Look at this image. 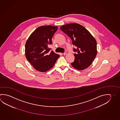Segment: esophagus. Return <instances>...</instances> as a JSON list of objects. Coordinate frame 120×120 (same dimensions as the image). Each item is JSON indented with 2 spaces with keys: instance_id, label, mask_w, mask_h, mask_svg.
Returning <instances> with one entry per match:
<instances>
[{
  "instance_id": "1",
  "label": "esophagus",
  "mask_w": 120,
  "mask_h": 120,
  "mask_svg": "<svg viewBox=\"0 0 120 120\" xmlns=\"http://www.w3.org/2000/svg\"><path fill=\"white\" fill-rule=\"evenodd\" d=\"M67 52H65V53H63V54H64V56H65V55H67Z\"/></svg>"
}]
</instances>
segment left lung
I'll list each match as a JSON object with an SVG mask.
<instances>
[{
  "mask_svg": "<svg viewBox=\"0 0 120 120\" xmlns=\"http://www.w3.org/2000/svg\"><path fill=\"white\" fill-rule=\"evenodd\" d=\"M60 30L70 37L74 49L75 60L71 63L74 68L82 70L89 67L97 54V43L94 38L84 26L77 23L61 26Z\"/></svg>",
  "mask_w": 120,
  "mask_h": 120,
  "instance_id": "obj_1",
  "label": "left lung"
}]
</instances>
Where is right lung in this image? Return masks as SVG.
I'll list each match as a JSON object with an SVG mask.
<instances>
[{"instance_id":"right-lung-1","label":"right lung","mask_w":120,"mask_h":120,"mask_svg":"<svg viewBox=\"0 0 120 120\" xmlns=\"http://www.w3.org/2000/svg\"><path fill=\"white\" fill-rule=\"evenodd\" d=\"M58 26H42L37 28L31 34L26 42L25 56L35 69L46 72L55 64L60 56L50 51L52 38Z\"/></svg>"}]
</instances>
